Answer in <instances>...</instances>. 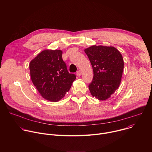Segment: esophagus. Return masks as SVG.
I'll return each instance as SVG.
<instances>
[{"label":"esophagus","instance_id":"obj_1","mask_svg":"<svg viewBox=\"0 0 152 152\" xmlns=\"http://www.w3.org/2000/svg\"><path fill=\"white\" fill-rule=\"evenodd\" d=\"M76 75H77L78 77H80V75H81V72H80V71H77V73H76Z\"/></svg>","mask_w":152,"mask_h":152}]
</instances>
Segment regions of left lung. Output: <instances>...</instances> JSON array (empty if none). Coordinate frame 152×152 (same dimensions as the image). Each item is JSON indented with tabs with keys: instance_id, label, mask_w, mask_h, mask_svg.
Segmentation results:
<instances>
[{
	"instance_id": "1",
	"label": "left lung",
	"mask_w": 152,
	"mask_h": 152,
	"mask_svg": "<svg viewBox=\"0 0 152 152\" xmlns=\"http://www.w3.org/2000/svg\"><path fill=\"white\" fill-rule=\"evenodd\" d=\"M93 69L94 76L88 87L91 95L99 100L111 97L118 88L124 61L120 52L112 46H92L85 49Z\"/></svg>"
}]
</instances>
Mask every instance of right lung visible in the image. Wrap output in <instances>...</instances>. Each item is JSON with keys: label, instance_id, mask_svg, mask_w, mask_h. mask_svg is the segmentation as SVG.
I'll return each instance as SVG.
<instances>
[{"label": "right lung", "instance_id": "obj_1", "mask_svg": "<svg viewBox=\"0 0 152 152\" xmlns=\"http://www.w3.org/2000/svg\"><path fill=\"white\" fill-rule=\"evenodd\" d=\"M62 54L60 50H43L29 64L33 84L43 98L51 102L63 98L76 79L68 72Z\"/></svg>", "mask_w": 152, "mask_h": 152}]
</instances>
